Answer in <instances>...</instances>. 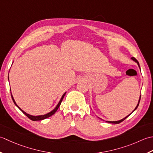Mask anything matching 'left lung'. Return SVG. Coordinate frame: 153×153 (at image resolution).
<instances>
[{
	"label": "left lung",
	"instance_id": "left-lung-1",
	"mask_svg": "<svg viewBox=\"0 0 153 153\" xmlns=\"http://www.w3.org/2000/svg\"><path fill=\"white\" fill-rule=\"evenodd\" d=\"M131 59H132V60L133 61H135V63H137V64L138 65V66H139V68H140V65H139V62H138V61L137 60V59L135 58V57H131ZM140 69H141V68H140ZM140 100H141V95H140V97H139V101H138V104H137V105H136V107H135V109H134V110H133V111L131 112V113L130 114H129L128 115V116H127L126 117H125L124 118H123V119H121V120H118V121H106V122H108V123H115V124H117V123H121V121H123V120H126V118L127 117H128V116H130V115L132 113H133V112L134 111H135V110H136V109L137 108V107L139 106V102H140ZM91 110H92V108H91ZM98 117V116H97ZM98 118H100V119H101V118L100 117H98ZM101 120H102V119H101Z\"/></svg>",
	"mask_w": 153,
	"mask_h": 153
}]
</instances>
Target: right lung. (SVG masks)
<instances>
[{"label":"right lung","instance_id":"1","mask_svg":"<svg viewBox=\"0 0 153 153\" xmlns=\"http://www.w3.org/2000/svg\"><path fill=\"white\" fill-rule=\"evenodd\" d=\"M8 80H9V77H8ZM10 91H11V90H10ZM66 92H65L64 93V94H63V96H61L60 100H59V103L57 104V105H56L55 108L53 109V110H51V111H49V113H48V114H43V115H39V116H32V115H30V114H27L26 112H25L24 110H22V109L17 105L16 103V102H15V100H14V99L13 96H12V92H10V93H11V96H12V100H13V102H14V104H15L16 105V106H17L18 108L20 109V111H22L23 113H24L25 115H26V116L27 117L30 118V119L31 120H32V121H40V120H45V119H46V118H48V117H51V116H53V114L55 113L56 111H57V110H58L59 107L60 106V105H61V102H62V100H63V98H64L65 95L66 94Z\"/></svg>","mask_w":153,"mask_h":153}]
</instances>
